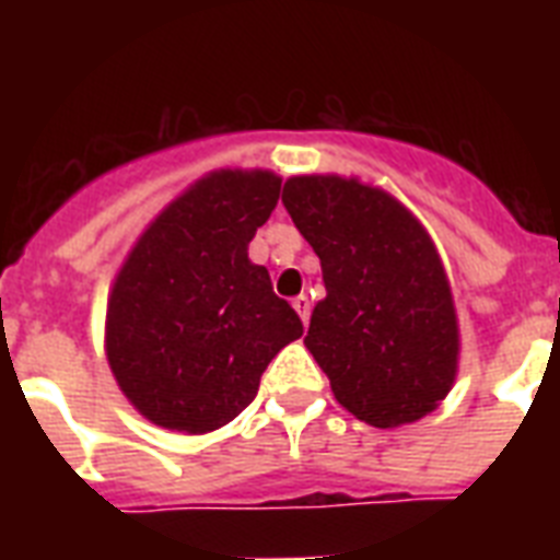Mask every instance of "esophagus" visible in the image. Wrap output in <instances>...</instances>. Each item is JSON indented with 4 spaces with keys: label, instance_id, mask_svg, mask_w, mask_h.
Instances as JSON below:
<instances>
[{
    "label": "esophagus",
    "instance_id": "esophagus-1",
    "mask_svg": "<svg viewBox=\"0 0 560 560\" xmlns=\"http://www.w3.org/2000/svg\"><path fill=\"white\" fill-rule=\"evenodd\" d=\"M293 307H296L299 319H302V323L307 325V319H311V299H307L305 293H302V296L293 299Z\"/></svg>",
    "mask_w": 560,
    "mask_h": 560
}]
</instances>
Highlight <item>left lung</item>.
Segmentation results:
<instances>
[{
    "instance_id": "left-lung-1",
    "label": "left lung",
    "mask_w": 560,
    "mask_h": 560,
    "mask_svg": "<svg viewBox=\"0 0 560 560\" xmlns=\"http://www.w3.org/2000/svg\"><path fill=\"white\" fill-rule=\"evenodd\" d=\"M281 202L323 264L305 346L334 398L381 430L433 412L459 372V316L424 223L340 174L290 177Z\"/></svg>"
}]
</instances>
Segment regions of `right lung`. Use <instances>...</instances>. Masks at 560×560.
<instances>
[{
	"mask_svg": "<svg viewBox=\"0 0 560 560\" xmlns=\"http://www.w3.org/2000/svg\"><path fill=\"white\" fill-rule=\"evenodd\" d=\"M281 177L220 168L144 226L109 288L104 351L118 389L151 424L202 435L253 404L258 381L302 337L296 311L249 261Z\"/></svg>",
	"mask_w": 560,
	"mask_h": 560,
	"instance_id": "add662e5",
	"label": "right lung"
}]
</instances>
